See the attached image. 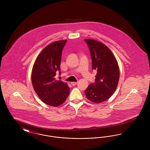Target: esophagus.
Segmentation results:
<instances>
[{
	"label": "esophagus",
	"mask_w": 150,
	"mask_h": 150,
	"mask_svg": "<svg viewBox=\"0 0 150 150\" xmlns=\"http://www.w3.org/2000/svg\"><path fill=\"white\" fill-rule=\"evenodd\" d=\"M71 86H76V85L77 84V83H76V82H71Z\"/></svg>",
	"instance_id": "34e87169"
}]
</instances>
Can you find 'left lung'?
Returning a JSON list of instances; mask_svg holds the SVG:
<instances>
[{"label": "left lung", "mask_w": 150, "mask_h": 150, "mask_svg": "<svg viewBox=\"0 0 150 150\" xmlns=\"http://www.w3.org/2000/svg\"><path fill=\"white\" fill-rule=\"evenodd\" d=\"M91 53L92 69L97 71L95 82L91 83L84 93L94 103H100L110 98L118 84L120 72L114 55L106 45L98 41L84 39Z\"/></svg>", "instance_id": "1"}]
</instances>
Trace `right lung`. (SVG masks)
Wrapping results in <instances>:
<instances>
[{
	"label": "right lung",
	"instance_id": "right-lung-1",
	"mask_svg": "<svg viewBox=\"0 0 150 150\" xmlns=\"http://www.w3.org/2000/svg\"><path fill=\"white\" fill-rule=\"evenodd\" d=\"M67 40H59L45 47L36 58L33 67V88L44 103L53 107L62 105L70 93L66 83L56 80V71L60 72L62 52Z\"/></svg>",
	"mask_w": 150,
	"mask_h": 150
}]
</instances>
